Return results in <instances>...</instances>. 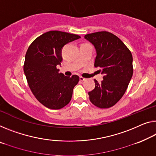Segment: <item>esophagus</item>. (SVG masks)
<instances>
[{
	"instance_id": "obj_1",
	"label": "esophagus",
	"mask_w": 156,
	"mask_h": 156,
	"mask_svg": "<svg viewBox=\"0 0 156 156\" xmlns=\"http://www.w3.org/2000/svg\"><path fill=\"white\" fill-rule=\"evenodd\" d=\"M86 79L82 77V76H80V80L81 81H86Z\"/></svg>"
}]
</instances>
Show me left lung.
<instances>
[{"label": "left lung", "instance_id": "1", "mask_svg": "<svg viewBox=\"0 0 156 156\" xmlns=\"http://www.w3.org/2000/svg\"><path fill=\"white\" fill-rule=\"evenodd\" d=\"M84 38L96 51L94 66L101 68L103 80H95V88L88 92L93 105L105 109L111 107L123 97L133 73V56L119 38L101 31L87 34Z\"/></svg>", "mask_w": 156, "mask_h": 156}]
</instances>
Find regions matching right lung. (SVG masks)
<instances>
[{"instance_id":"right-lung-1","label":"right lung","mask_w":156,"mask_h":156,"mask_svg":"<svg viewBox=\"0 0 156 156\" xmlns=\"http://www.w3.org/2000/svg\"><path fill=\"white\" fill-rule=\"evenodd\" d=\"M81 37L75 34L51 30L36 38L25 56L23 72L31 91L44 106L59 109L68 104L77 84V75L65 76L57 66L63 61L62 49Z\"/></svg>"}]
</instances>
